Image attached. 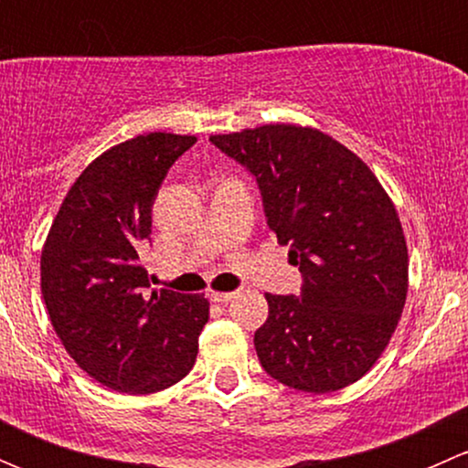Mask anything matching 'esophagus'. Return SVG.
<instances>
[{
    "mask_svg": "<svg viewBox=\"0 0 468 468\" xmlns=\"http://www.w3.org/2000/svg\"><path fill=\"white\" fill-rule=\"evenodd\" d=\"M235 294L238 292H210V301H215V303H229V301L235 299Z\"/></svg>",
    "mask_w": 468,
    "mask_h": 468,
    "instance_id": "obj_1",
    "label": "esophagus"
}]
</instances>
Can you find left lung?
<instances>
[{"instance_id": "1", "label": "left lung", "mask_w": 468, "mask_h": 468, "mask_svg": "<svg viewBox=\"0 0 468 468\" xmlns=\"http://www.w3.org/2000/svg\"><path fill=\"white\" fill-rule=\"evenodd\" d=\"M210 143L256 176L267 226L303 278L299 296L267 294L253 337L262 369L310 394L360 380L408 294L403 226L378 178L317 129L264 124Z\"/></svg>"}]
</instances>
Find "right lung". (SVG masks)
Returning <instances> with one entry per match:
<instances>
[{
    "mask_svg": "<svg viewBox=\"0 0 468 468\" xmlns=\"http://www.w3.org/2000/svg\"><path fill=\"white\" fill-rule=\"evenodd\" d=\"M195 135L146 133L111 146L74 181L40 258V287L65 351L97 382L154 394L186 378L207 322L204 294H146L140 249L169 167Z\"/></svg>",
    "mask_w": 468,
    "mask_h": 468,
    "instance_id": "obj_1",
    "label": "right lung"
}]
</instances>
